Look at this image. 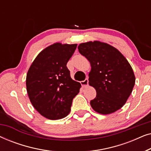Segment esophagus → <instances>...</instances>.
Instances as JSON below:
<instances>
[{
    "label": "esophagus",
    "instance_id": "34e87169",
    "mask_svg": "<svg viewBox=\"0 0 151 151\" xmlns=\"http://www.w3.org/2000/svg\"><path fill=\"white\" fill-rule=\"evenodd\" d=\"M80 84H81V85L83 86V87H86V86H88V79H85L84 80H83V81L80 82Z\"/></svg>",
    "mask_w": 151,
    "mask_h": 151
}]
</instances>
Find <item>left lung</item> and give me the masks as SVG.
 Listing matches in <instances>:
<instances>
[{
    "label": "left lung",
    "mask_w": 151,
    "mask_h": 151,
    "mask_svg": "<svg viewBox=\"0 0 151 151\" xmlns=\"http://www.w3.org/2000/svg\"><path fill=\"white\" fill-rule=\"evenodd\" d=\"M80 54L90 62L88 84L96 90L90 102L96 112L111 114L122 107L135 85V77L131 65L114 47L95 40L81 43Z\"/></svg>",
    "instance_id": "obj_1"
}]
</instances>
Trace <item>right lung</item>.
<instances>
[{"instance_id": "1", "label": "right lung", "mask_w": 151, "mask_h": 151, "mask_svg": "<svg viewBox=\"0 0 151 151\" xmlns=\"http://www.w3.org/2000/svg\"><path fill=\"white\" fill-rule=\"evenodd\" d=\"M77 44L56 42L39 53L31 65L26 78L29 98L43 117L55 120L71 111L72 101L81 84L72 80L67 63Z\"/></svg>"}]
</instances>
